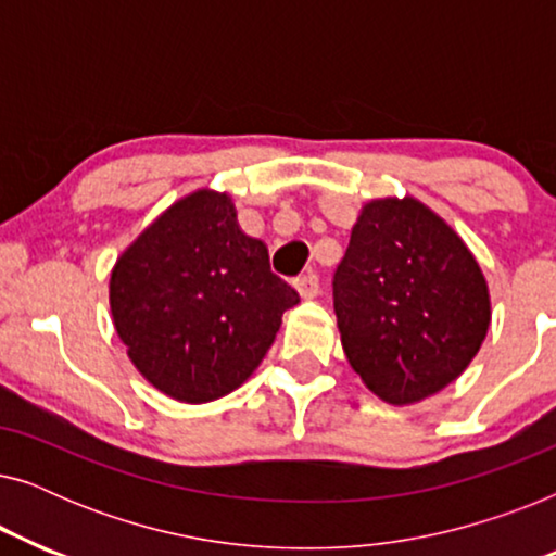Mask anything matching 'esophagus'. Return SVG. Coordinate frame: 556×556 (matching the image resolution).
<instances>
[{
	"instance_id": "esophagus-1",
	"label": "esophagus",
	"mask_w": 556,
	"mask_h": 556,
	"mask_svg": "<svg viewBox=\"0 0 556 556\" xmlns=\"http://www.w3.org/2000/svg\"><path fill=\"white\" fill-rule=\"evenodd\" d=\"M293 286H295V291H299L301 299H316L318 291H321V286H318V276L314 270L301 273V276L293 280Z\"/></svg>"
}]
</instances>
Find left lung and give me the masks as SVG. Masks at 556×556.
<instances>
[{
    "instance_id": "1",
    "label": "left lung",
    "mask_w": 556,
    "mask_h": 556,
    "mask_svg": "<svg viewBox=\"0 0 556 556\" xmlns=\"http://www.w3.org/2000/svg\"><path fill=\"white\" fill-rule=\"evenodd\" d=\"M333 311L349 364L390 405L458 379L491 324L476 257L413 197L364 204L333 273Z\"/></svg>"
}]
</instances>
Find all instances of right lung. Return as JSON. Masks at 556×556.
<instances>
[{"label":"right lung","mask_w":556,"mask_h":556,"mask_svg":"<svg viewBox=\"0 0 556 556\" xmlns=\"http://www.w3.org/2000/svg\"><path fill=\"white\" fill-rule=\"evenodd\" d=\"M295 303L230 197L210 189L174 202L111 273L113 324L136 369L189 405L238 390Z\"/></svg>","instance_id":"1"}]
</instances>
